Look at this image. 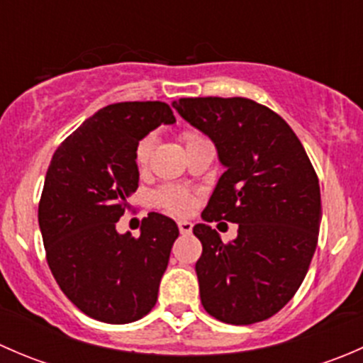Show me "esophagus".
Here are the masks:
<instances>
[{
	"instance_id": "34e87169",
	"label": "esophagus",
	"mask_w": 363,
	"mask_h": 363,
	"mask_svg": "<svg viewBox=\"0 0 363 363\" xmlns=\"http://www.w3.org/2000/svg\"><path fill=\"white\" fill-rule=\"evenodd\" d=\"M177 225H179V232H181L182 235H189V233L193 232V225L189 221H184V219H182V221H179Z\"/></svg>"
}]
</instances>
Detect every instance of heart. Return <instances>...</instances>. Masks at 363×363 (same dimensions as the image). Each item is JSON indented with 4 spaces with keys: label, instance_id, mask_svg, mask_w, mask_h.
<instances>
[{
    "label": "heart",
    "instance_id": "heart-1",
    "mask_svg": "<svg viewBox=\"0 0 363 363\" xmlns=\"http://www.w3.org/2000/svg\"><path fill=\"white\" fill-rule=\"evenodd\" d=\"M182 140H184L186 147L196 144V142H202L205 138L196 131H184L182 133ZM152 145H155V138L149 135V137H144L140 142H138L137 149H135V163L137 167L145 168L147 167L149 156H151ZM155 202L160 205L164 211L172 212V214H188L193 208V196L188 189L179 188V186H164L160 191L155 193Z\"/></svg>",
    "mask_w": 363,
    "mask_h": 363
}]
</instances>
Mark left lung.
<instances>
[{
    "instance_id": "left-lung-1",
    "label": "left lung",
    "mask_w": 363,
    "mask_h": 363,
    "mask_svg": "<svg viewBox=\"0 0 363 363\" xmlns=\"http://www.w3.org/2000/svg\"><path fill=\"white\" fill-rule=\"evenodd\" d=\"M174 108L214 142L226 168L203 221L240 225L225 245L204 223L196 262L200 298L216 320L251 325L283 309L302 284L318 244L321 195L306 149L286 121L247 98H181Z\"/></svg>"
}]
</instances>
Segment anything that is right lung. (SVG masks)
<instances>
[{
	"mask_svg": "<svg viewBox=\"0 0 363 363\" xmlns=\"http://www.w3.org/2000/svg\"><path fill=\"white\" fill-rule=\"evenodd\" d=\"M163 101H123L100 108L56 149L45 175L38 223L47 263L63 294L87 316L123 325L158 300L174 219L149 212L140 237L116 223L138 188L135 149L160 124H174Z\"/></svg>",
	"mask_w": 363,
	"mask_h": 363,
	"instance_id": "right-lung-1",
	"label": "right lung"
}]
</instances>
